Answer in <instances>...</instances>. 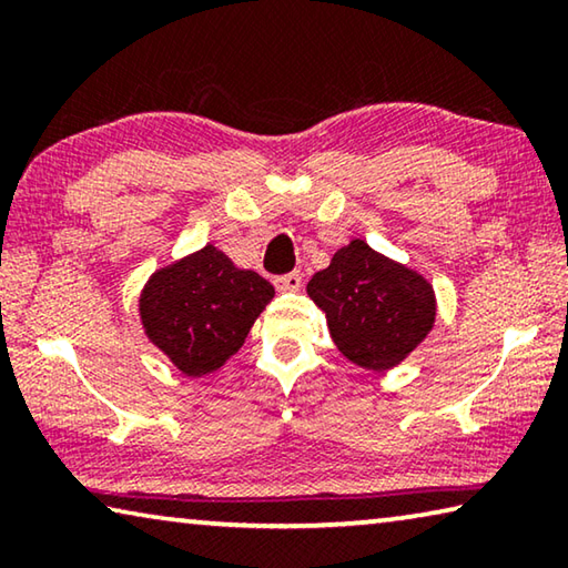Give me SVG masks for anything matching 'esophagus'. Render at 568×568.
I'll return each mask as SVG.
<instances>
[{
  "label": "esophagus",
  "mask_w": 568,
  "mask_h": 568,
  "mask_svg": "<svg viewBox=\"0 0 568 568\" xmlns=\"http://www.w3.org/2000/svg\"><path fill=\"white\" fill-rule=\"evenodd\" d=\"M273 283H275V287H277V291H281V293H287V291H297V287H301V273L293 271V273L277 275Z\"/></svg>",
  "instance_id": "34e87169"
}]
</instances>
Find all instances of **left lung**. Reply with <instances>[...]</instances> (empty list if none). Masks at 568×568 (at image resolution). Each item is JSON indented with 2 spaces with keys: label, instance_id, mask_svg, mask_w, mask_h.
<instances>
[{
  "label": "left lung",
  "instance_id": "1",
  "mask_svg": "<svg viewBox=\"0 0 568 568\" xmlns=\"http://www.w3.org/2000/svg\"><path fill=\"white\" fill-rule=\"evenodd\" d=\"M345 358L368 371L398 365L434 328L436 301L418 273L353 240L307 283Z\"/></svg>",
  "mask_w": 568,
  "mask_h": 568
}]
</instances>
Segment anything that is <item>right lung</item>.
Returning <instances> with one entry per match:
<instances>
[{
	"label": "right lung",
	"instance_id": "add662e5",
	"mask_svg": "<svg viewBox=\"0 0 568 568\" xmlns=\"http://www.w3.org/2000/svg\"><path fill=\"white\" fill-rule=\"evenodd\" d=\"M273 285L237 271L225 253L205 245L195 255L150 277L140 297L150 341L187 376H205L245 343Z\"/></svg>",
	"mask_w": 568,
	"mask_h": 568
}]
</instances>
